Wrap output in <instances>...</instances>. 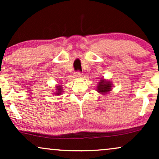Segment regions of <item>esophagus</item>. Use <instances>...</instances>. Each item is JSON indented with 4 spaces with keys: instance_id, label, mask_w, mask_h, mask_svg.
I'll return each mask as SVG.
<instances>
[{
    "instance_id": "obj_1",
    "label": "esophagus",
    "mask_w": 159,
    "mask_h": 159,
    "mask_svg": "<svg viewBox=\"0 0 159 159\" xmlns=\"http://www.w3.org/2000/svg\"><path fill=\"white\" fill-rule=\"evenodd\" d=\"M74 76H75V78H81L82 74L81 73V72H75V73Z\"/></svg>"
}]
</instances>
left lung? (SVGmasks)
<instances>
[{"label": "left lung", "instance_id": "8db88e82", "mask_svg": "<svg viewBox=\"0 0 159 159\" xmlns=\"http://www.w3.org/2000/svg\"><path fill=\"white\" fill-rule=\"evenodd\" d=\"M112 82L104 78H101L99 82L98 83L97 87H96V91H97L98 93L105 95L109 93L112 90Z\"/></svg>", "mask_w": 159, "mask_h": 159}]
</instances>
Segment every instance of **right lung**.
<instances>
[{
    "label": "right lung",
    "instance_id": "obj_1",
    "mask_svg": "<svg viewBox=\"0 0 159 159\" xmlns=\"http://www.w3.org/2000/svg\"><path fill=\"white\" fill-rule=\"evenodd\" d=\"M63 87H62L61 85H59V84H57L55 85V91H54V93H53L54 95H61L63 93Z\"/></svg>",
    "mask_w": 159,
    "mask_h": 159
}]
</instances>
